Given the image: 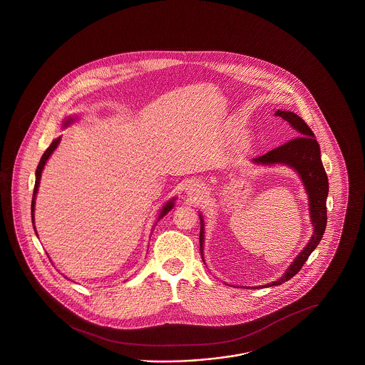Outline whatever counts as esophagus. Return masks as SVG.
Returning <instances> with one entry per match:
<instances>
[{"mask_svg":"<svg viewBox=\"0 0 365 365\" xmlns=\"http://www.w3.org/2000/svg\"><path fill=\"white\" fill-rule=\"evenodd\" d=\"M186 191H187V194L192 195V197H198L203 192V186L197 183V182H191V183H188Z\"/></svg>","mask_w":365,"mask_h":365,"instance_id":"esophagus-1","label":"esophagus"}]
</instances>
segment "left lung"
Listing matches in <instances>:
<instances>
[{
	"label": "left lung",
	"instance_id": "obj_1",
	"mask_svg": "<svg viewBox=\"0 0 365 365\" xmlns=\"http://www.w3.org/2000/svg\"><path fill=\"white\" fill-rule=\"evenodd\" d=\"M274 115L289 123L292 128L296 131L297 138L289 140L284 145L274 148L259 158L252 159V162L258 166L282 165V166L293 168L299 174L309 199L310 222L313 226V234L310 237L309 242L307 243V246L299 252V255L289 265L281 278H278L277 281H273L270 284L250 287V289L277 287L284 284L292 277L296 276L301 270V267L307 262L312 252L320 243L327 227V198L329 191V183H328L325 168L321 162L320 145L314 139V133H312L308 124L304 122L297 113L290 110H278ZM199 218H200L199 242H200V255L203 259L205 221L202 214H199Z\"/></svg>",
	"mask_w": 365,
	"mask_h": 365
}]
</instances>
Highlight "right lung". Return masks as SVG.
<instances>
[{"label": "right lung", "instance_id": "1", "mask_svg": "<svg viewBox=\"0 0 365 365\" xmlns=\"http://www.w3.org/2000/svg\"><path fill=\"white\" fill-rule=\"evenodd\" d=\"M78 120V116H66V119L63 120V128H66V127H69L72 123H75ZM60 140H61V136H58V138H56L53 139V142L51 143V145L46 148V151H45L44 155L41 156V159H40V163H38V166L36 168V182H34V198H32V207H31V210H32V223H34V232L37 234L36 232V226H34V206H36V195H37V191H38V186H40V179H41V174H43V170H44L45 163L48 162V159L51 158V155L53 154V151H55L56 148H57V145L60 143ZM175 199L173 198L170 199L168 202H167L166 205L160 209L159 211V217H158V220L156 222L160 221L165 215H166L168 211L171 210V209H174V205H175ZM38 237V235H37Z\"/></svg>", "mask_w": 365, "mask_h": 365}]
</instances>
